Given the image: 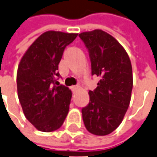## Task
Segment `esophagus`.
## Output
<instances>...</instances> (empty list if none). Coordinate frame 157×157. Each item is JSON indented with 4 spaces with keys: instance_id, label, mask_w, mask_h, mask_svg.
Wrapping results in <instances>:
<instances>
[{
    "instance_id": "34e87169",
    "label": "esophagus",
    "mask_w": 157,
    "mask_h": 157,
    "mask_svg": "<svg viewBox=\"0 0 157 157\" xmlns=\"http://www.w3.org/2000/svg\"><path fill=\"white\" fill-rule=\"evenodd\" d=\"M78 89V86H72L71 87V90H72V92H75Z\"/></svg>"
}]
</instances>
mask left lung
<instances>
[{"label":"left lung","mask_w":157,"mask_h":157,"mask_svg":"<svg viewBox=\"0 0 157 157\" xmlns=\"http://www.w3.org/2000/svg\"><path fill=\"white\" fill-rule=\"evenodd\" d=\"M89 51L91 74L100 78L89 90L90 102L82 109L86 129L97 136L111 133L121 125L131 101L133 85L129 56L113 36L101 30L79 34Z\"/></svg>","instance_id":"obj_1"}]
</instances>
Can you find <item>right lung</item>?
I'll return each mask as SVG.
<instances>
[{
    "mask_svg": "<svg viewBox=\"0 0 157 157\" xmlns=\"http://www.w3.org/2000/svg\"><path fill=\"white\" fill-rule=\"evenodd\" d=\"M77 33L48 31L34 41L21 58L17 72L18 97L24 114L37 130L50 132L62 126L72 91L56 85L58 65ZM57 85V84H56Z\"/></svg>",
    "mask_w": 157,
    "mask_h": 157,
    "instance_id": "obj_1",
    "label": "right lung"
}]
</instances>
